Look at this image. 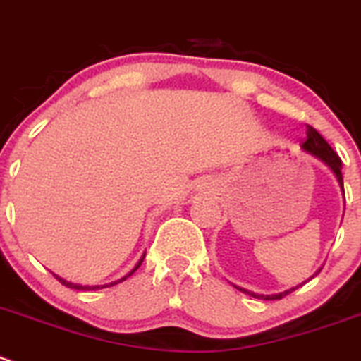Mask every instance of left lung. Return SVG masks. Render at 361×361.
Returning <instances> with one entry per match:
<instances>
[{"label":"left lung","instance_id":"left-lung-1","mask_svg":"<svg viewBox=\"0 0 361 361\" xmlns=\"http://www.w3.org/2000/svg\"><path fill=\"white\" fill-rule=\"evenodd\" d=\"M302 147L305 149V151H309L310 154H314V156H317L319 159H323V161L326 163V165L330 166L331 170H334L335 177H337L338 184H341L342 191H344V180H342V172H341V170H342L341 158H338L337 152H335L334 149L328 145V142L324 140V138L321 137V135L317 133V131L314 130L312 126H309V124H307V138L302 142ZM317 274H319V270H317L314 276H317ZM305 283H307V281H305ZM305 283H303V284H305ZM300 286H302V284H300ZM297 288H291V290L283 291V293H279V295H256V293H251V291L242 290V288H238V290L244 291V293H247V295H251V297H255V298H262V300H281V298H284L286 295L293 293Z\"/></svg>","mask_w":361,"mask_h":361}]
</instances>
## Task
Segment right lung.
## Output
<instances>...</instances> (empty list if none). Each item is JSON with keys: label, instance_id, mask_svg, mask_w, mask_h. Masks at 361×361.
<instances>
[{"label": "right lung", "instance_id": "right-lung-1", "mask_svg": "<svg viewBox=\"0 0 361 361\" xmlns=\"http://www.w3.org/2000/svg\"><path fill=\"white\" fill-rule=\"evenodd\" d=\"M142 262H144V258H142V259H140V263H142ZM140 263H138V265H137V267H135V269H133V270H131V272H130V274H128V276H126V277H130V276H131V274H133V272H135V270H137V269H138V267H140ZM54 277H56V279H58V281H59V283H61V284H63V286H66V288H71V290H98V288H106V286H114V284H117V283H123V281H124V279H126V277H123V279L116 281V283H110V284H105V286H78V284H73V283H68V281L61 279V277H59V276H56V274H54Z\"/></svg>", "mask_w": 361, "mask_h": 361}]
</instances>
